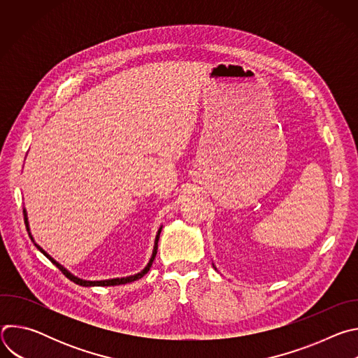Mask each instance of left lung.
Masks as SVG:
<instances>
[{
  "label": "left lung",
  "mask_w": 358,
  "mask_h": 358,
  "mask_svg": "<svg viewBox=\"0 0 358 358\" xmlns=\"http://www.w3.org/2000/svg\"><path fill=\"white\" fill-rule=\"evenodd\" d=\"M215 269H217V268H215Z\"/></svg>",
  "instance_id": "1"
}]
</instances>
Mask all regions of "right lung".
<instances>
[{"label":"right lung","instance_id":"right-lung-1","mask_svg":"<svg viewBox=\"0 0 358 358\" xmlns=\"http://www.w3.org/2000/svg\"><path fill=\"white\" fill-rule=\"evenodd\" d=\"M24 220H25V227H27V231H28V234H29V236H31V239H32V242H34V238H32V235H31V232H29V224H28V217H27V211L24 210ZM162 229H163V227H160V229H159V232H157V235H156V241H155V249H152V255H151V258H150V261H148V264H147V266L140 272V273H137V275H133V276H127V278H117V279H109V280H83V279H80V278H78V276H73L69 271H66L61 264H58L54 258H50L49 255L39 246V245H36L35 243V246L45 255V257L52 262L54 265H57V268H59L61 271H62V273L66 276V278H69L72 282H75L76 285H80V286H116V285H124V283H130V282H134V280H137V279H140L141 276H144L148 271H150V268H151V265H152V261H155V258H156V253H157V248H159V238H160V232H162Z\"/></svg>","mask_w":358,"mask_h":358}]
</instances>
